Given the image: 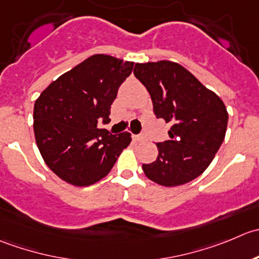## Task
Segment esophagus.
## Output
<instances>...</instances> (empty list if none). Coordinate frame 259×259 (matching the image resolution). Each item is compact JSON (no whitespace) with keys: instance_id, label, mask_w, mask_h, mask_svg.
I'll return each mask as SVG.
<instances>
[{"instance_id":"1","label":"esophagus","mask_w":259,"mask_h":259,"mask_svg":"<svg viewBox=\"0 0 259 259\" xmlns=\"http://www.w3.org/2000/svg\"><path fill=\"white\" fill-rule=\"evenodd\" d=\"M132 137L136 142H142V141L146 140V136L143 135V133H141V135H133Z\"/></svg>"}]
</instances>
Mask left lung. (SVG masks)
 <instances>
[{
    "mask_svg": "<svg viewBox=\"0 0 259 259\" xmlns=\"http://www.w3.org/2000/svg\"><path fill=\"white\" fill-rule=\"evenodd\" d=\"M133 73L150 93L156 117L172 124L170 140L156 143L157 158L143 163V172L167 188L194 180L210 165L224 141V103L178 63H137Z\"/></svg>",
    "mask_w": 259,
    "mask_h": 259,
    "instance_id": "8db88e82",
    "label": "left lung"
}]
</instances>
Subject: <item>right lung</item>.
Masks as SVG:
<instances>
[{"instance_id": "obj_1", "label": "right lung", "mask_w": 259, "mask_h": 259, "mask_svg": "<svg viewBox=\"0 0 259 259\" xmlns=\"http://www.w3.org/2000/svg\"><path fill=\"white\" fill-rule=\"evenodd\" d=\"M132 61L97 54L54 80L34 107V132L44 161L74 186L96 184L131 143V133L109 135L108 123L119 85L132 73Z\"/></svg>"}]
</instances>
